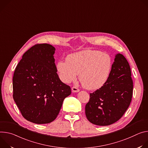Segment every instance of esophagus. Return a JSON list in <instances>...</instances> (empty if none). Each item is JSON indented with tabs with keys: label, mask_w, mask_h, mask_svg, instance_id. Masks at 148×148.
I'll return each instance as SVG.
<instances>
[{
	"label": "esophagus",
	"mask_w": 148,
	"mask_h": 148,
	"mask_svg": "<svg viewBox=\"0 0 148 148\" xmlns=\"http://www.w3.org/2000/svg\"><path fill=\"white\" fill-rule=\"evenodd\" d=\"M72 92H79V90H80L78 88H77L75 87V86L72 87Z\"/></svg>",
	"instance_id": "34e87169"
}]
</instances>
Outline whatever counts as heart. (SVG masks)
I'll return each mask as SVG.
<instances>
[{"label": "heart", "instance_id": "1", "mask_svg": "<svg viewBox=\"0 0 148 148\" xmlns=\"http://www.w3.org/2000/svg\"><path fill=\"white\" fill-rule=\"evenodd\" d=\"M113 67V58L108 53L85 50L69 55L66 60H60L56 69L61 80L69 84L79 79L84 88L99 89L109 79Z\"/></svg>", "mask_w": 148, "mask_h": 148}]
</instances>
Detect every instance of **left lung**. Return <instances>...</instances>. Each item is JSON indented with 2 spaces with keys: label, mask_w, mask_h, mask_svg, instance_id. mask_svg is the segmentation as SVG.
<instances>
[{
  "label": "left lung",
  "mask_w": 148,
  "mask_h": 148,
  "mask_svg": "<svg viewBox=\"0 0 148 148\" xmlns=\"http://www.w3.org/2000/svg\"><path fill=\"white\" fill-rule=\"evenodd\" d=\"M133 81L130 66L121 53L115 55L107 83L90 93L85 106L88 121L99 126L110 125L119 120L132 100Z\"/></svg>",
  "instance_id": "1"
}]
</instances>
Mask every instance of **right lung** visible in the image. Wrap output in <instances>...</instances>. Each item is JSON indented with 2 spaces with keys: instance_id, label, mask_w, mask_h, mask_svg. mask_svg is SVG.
Wrapping results in <instances>:
<instances>
[{
  "instance_id": "right-lung-1",
  "label": "right lung",
  "mask_w": 148,
  "mask_h": 148,
  "mask_svg": "<svg viewBox=\"0 0 148 148\" xmlns=\"http://www.w3.org/2000/svg\"><path fill=\"white\" fill-rule=\"evenodd\" d=\"M51 45L38 44L22 56L13 77V99L22 116L36 124L53 121L64 98L71 94L57 73Z\"/></svg>"
}]
</instances>
